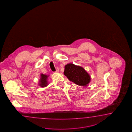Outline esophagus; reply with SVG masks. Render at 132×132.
<instances>
[{"mask_svg":"<svg viewBox=\"0 0 132 132\" xmlns=\"http://www.w3.org/2000/svg\"><path fill=\"white\" fill-rule=\"evenodd\" d=\"M59 72V68H57V69H56V72Z\"/></svg>","mask_w":132,"mask_h":132,"instance_id":"esophagus-1","label":"esophagus"}]
</instances>
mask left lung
Returning a JSON list of instances; mask_svg holds the SVG:
<instances>
[{
	"label": "left lung",
	"instance_id": "obj_1",
	"mask_svg": "<svg viewBox=\"0 0 132 132\" xmlns=\"http://www.w3.org/2000/svg\"><path fill=\"white\" fill-rule=\"evenodd\" d=\"M64 74L69 80L78 85L87 86L90 81V76L86 71L83 67L72 63L65 65Z\"/></svg>",
	"mask_w": 132,
	"mask_h": 132
}]
</instances>
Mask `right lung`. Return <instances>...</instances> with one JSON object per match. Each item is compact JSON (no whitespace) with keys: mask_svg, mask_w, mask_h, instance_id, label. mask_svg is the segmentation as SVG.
<instances>
[{"mask_svg":"<svg viewBox=\"0 0 132 132\" xmlns=\"http://www.w3.org/2000/svg\"><path fill=\"white\" fill-rule=\"evenodd\" d=\"M40 75H41V78L39 80V85L42 87H45L48 85L47 79L49 75H44L43 73H42Z\"/></svg>","mask_w":132,"mask_h":132,"instance_id":"right-lung-1","label":"right lung"}]
</instances>
